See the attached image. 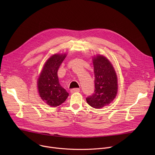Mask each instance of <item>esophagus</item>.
Wrapping results in <instances>:
<instances>
[{
	"mask_svg": "<svg viewBox=\"0 0 155 155\" xmlns=\"http://www.w3.org/2000/svg\"><path fill=\"white\" fill-rule=\"evenodd\" d=\"M71 93H75V92H80V88H72L71 89Z\"/></svg>",
	"mask_w": 155,
	"mask_h": 155,
	"instance_id": "1",
	"label": "esophagus"
}]
</instances>
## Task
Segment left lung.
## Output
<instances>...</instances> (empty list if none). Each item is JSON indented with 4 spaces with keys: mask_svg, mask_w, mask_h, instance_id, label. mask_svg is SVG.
<instances>
[{
    "mask_svg": "<svg viewBox=\"0 0 155 155\" xmlns=\"http://www.w3.org/2000/svg\"><path fill=\"white\" fill-rule=\"evenodd\" d=\"M93 63L95 90L86 101L91 107L101 109L114 99L117 93V79L111 63L105 57L97 55Z\"/></svg>",
    "mask_w": 155,
    "mask_h": 155,
    "instance_id": "1",
    "label": "left lung"
}]
</instances>
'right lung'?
<instances>
[{"label":"right lung","instance_id":"right-lung-1","mask_svg":"<svg viewBox=\"0 0 155 155\" xmlns=\"http://www.w3.org/2000/svg\"><path fill=\"white\" fill-rule=\"evenodd\" d=\"M66 54H56L45 63L38 80V92L41 99L51 107L59 106L68 96V93L59 83L58 70Z\"/></svg>","mask_w":155,"mask_h":155}]
</instances>
